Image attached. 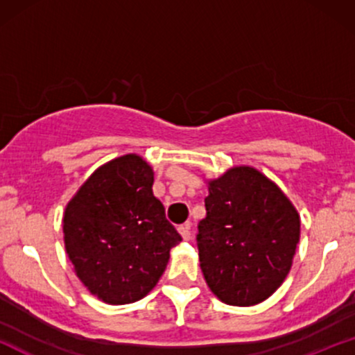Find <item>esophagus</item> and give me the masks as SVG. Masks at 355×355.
I'll return each instance as SVG.
<instances>
[{
  "label": "esophagus",
  "instance_id": "obj_1",
  "mask_svg": "<svg viewBox=\"0 0 355 355\" xmlns=\"http://www.w3.org/2000/svg\"><path fill=\"white\" fill-rule=\"evenodd\" d=\"M190 229H191V223L190 222L182 223V225L178 227V232H180V235H182L183 240H190V237H191Z\"/></svg>",
  "mask_w": 355,
  "mask_h": 355
}]
</instances>
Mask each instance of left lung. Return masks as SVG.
I'll use <instances>...</instances> for the list:
<instances>
[{"label":"left lung","mask_w":355,"mask_h":355,"mask_svg":"<svg viewBox=\"0 0 355 355\" xmlns=\"http://www.w3.org/2000/svg\"><path fill=\"white\" fill-rule=\"evenodd\" d=\"M197 247L210 291L229 305H254L280 287L299 243L297 210L275 183L250 166L209 183Z\"/></svg>","instance_id":"left-lung-1"}]
</instances>
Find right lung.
<instances>
[{"label": "right lung", "instance_id": "add662e5", "mask_svg": "<svg viewBox=\"0 0 355 355\" xmlns=\"http://www.w3.org/2000/svg\"><path fill=\"white\" fill-rule=\"evenodd\" d=\"M152 185L150 165L125 155L96 170L64 210L67 254L103 302L145 297L164 274L170 248L182 242Z\"/></svg>", "mask_w": 355, "mask_h": 355}]
</instances>
